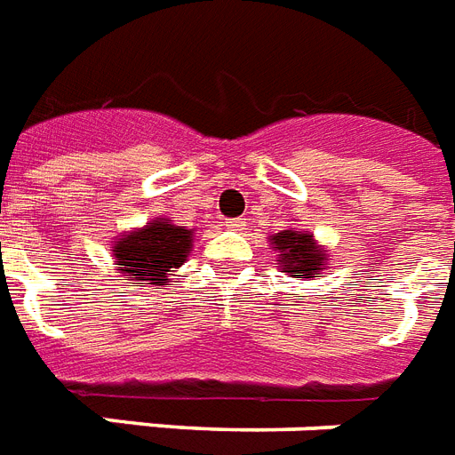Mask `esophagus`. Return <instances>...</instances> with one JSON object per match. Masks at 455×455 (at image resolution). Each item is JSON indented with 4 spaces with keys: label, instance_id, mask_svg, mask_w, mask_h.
Returning <instances> with one entry per match:
<instances>
[{
    "label": "esophagus",
    "instance_id": "esophagus-1",
    "mask_svg": "<svg viewBox=\"0 0 455 455\" xmlns=\"http://www.w3.org/2000/svg\"><path fill=\"white\" fill-rule=\"evenodd\" d=\"M243 227H245L243 220H227V228H231V231H241Z\"/></svg>",
    "mask_w": 455,
    "mask_h": 455
}]
</instances>
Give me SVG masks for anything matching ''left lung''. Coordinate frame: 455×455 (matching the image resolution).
<instances>
[{
    "instance_id": "left-lung-1",
    "label": "left lung",
    "mask_w": 455,
    "mask_h": 455,
    "mask_svg": "<svg viewBox=\"0 0 455 455\" xmlns=\"http://www.w3.org/2000/svg\"><path fill=\"white\" fill-rule=\"evenodd\" d=\"M269 245L279 252L276 258L279 269L300 282H310L329 262L327 248L303 228H283L279 234L269 235Z\"/></svg>"
}]
</instances>
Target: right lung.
Instances as JSON below:
<instances>
[{"label":"right lung","mask_w":455,"mask_h":455,"mask_svg":"<svg viewBox=\"0 0 455 455\" xmlns=\"http://www.w3.org/2000/svg\"><path fill=\"white\" fill-rule=\"evenodd\" d=\"M193 243V228L179 227L166 217H155L145 227L116 235L112 258L126 282L169 286V276L188 259Z\"/></svg>","instance_id":"obj_1"}]
</instances>
